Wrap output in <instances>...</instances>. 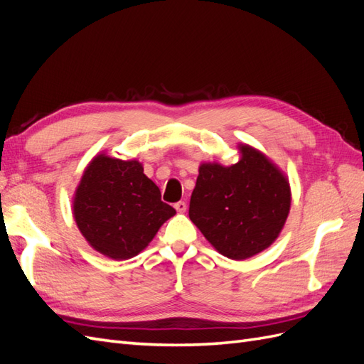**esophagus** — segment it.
I'll list each match as a JSON object with an SVG mask.
<instances>
[{
    "label": "esophagus",
    "mask_w": 364,
    "mask_h": 364,
    "mask_svg": "<svg viewBox=\"0 0 364 364\" xmlns=\"http://www.w3.org/2000/svg\"><path fill=\"white\" fill-rule=\"evenodd\" d=\"M174 208H176V211H178V213H185L186 211V203L181 200L178 203H174Z\"/></svg>",
    "instance_id": "34e87169"
}]
</instances>
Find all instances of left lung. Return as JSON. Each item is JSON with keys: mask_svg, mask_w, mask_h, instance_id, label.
Segmentation results:
<instances>
[{"mask_svg": "<svg viewBox=\"0 0 364 364\" xmlns=\"http://www.w3.org/2000/svg\"><path fill=\"white\" fill-rule=\"evenodd\" d=\"M237 164H202L190 200V218L215 250L246 259L267 249L290 213L285 174L266 155L238 146Z\"/></svg>", "mask_w": 364, "mask_h": 364, "instance_id": "obj_1", "label": "left lung"}]
</instances>
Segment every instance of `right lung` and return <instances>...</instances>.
Returning <instances> with one entry per match:
<instances>
[{
  "instance_id": "obj_1",
  "label": "right lung",
  "mask_w": 364,
  "mask_h": 364,
  "mask_svg": "<svg viewBox=\"0 0 364 364\" xmlns=\"http://www.w3.org/2000/svg\"><path fill=\"white\" fill-rule=\"evenodd\" d=\"M73 214L87 243L112 259H129L149 246L176 214L136 159L97 155L77 186Z\"/></svg>"
}]
</instances>
